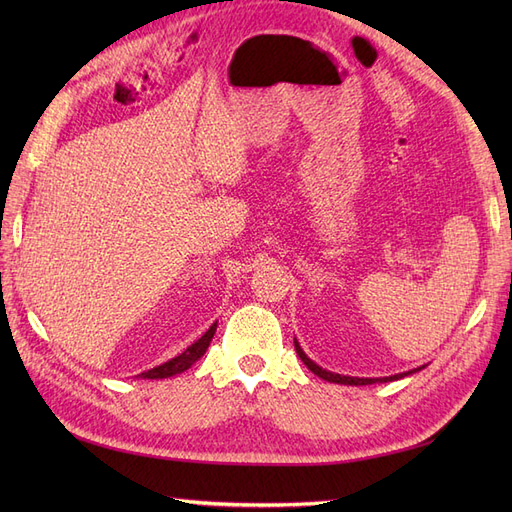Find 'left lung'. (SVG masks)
I'll return each mask as SVG.
<instances>
[{"label":"left lung","mask_w":512,"mask_h":512,"mask_svg":"<svg viewBox=\"0 0 512 512\" xmlns=\"http://www.w3.org/2000/svg\"><path fill=\"white\" fill-rule=\"evenodd\" d=\"M294 350H297V354H299V359L307 365V369L309 371H314V374L318 376V378H322V380H327V382H335V384H348V386H363V384H374V382H378V378H350V376H339V374H333V371H327V369H322V367H318L314 361H309L307 359V354L301 350V346L294 342ZM408 374H412V371H406V374H397V376H389V378H380V382H391V380H399V378H404V376H408Z\"/></svg>","instance_id":"1"}]
</instances>
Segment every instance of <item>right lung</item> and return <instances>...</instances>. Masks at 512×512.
<instances>
[{"label":"right lung","instance_id":"obj_1","mask_svg":"<svg viewBox=\"0 0 512 512\" xmlns=\"http://www.w3.org/2000/svg\"><path fill=\"white\" fill-rule=\"evenodd\" d=\"M215 327L218 324H213V327L198 339V342H194L188 350H183L179 356H175V359H170L168 363L160 365V367H153L149 371H145V374H141L143 378H151V380H158V378H170V376H177L181 374V371H185L188 367H192L200 356H203L211 344L213 339V333H215Z\"/></svg>","mask_w":512,"mask_h":512}]
</instances>
